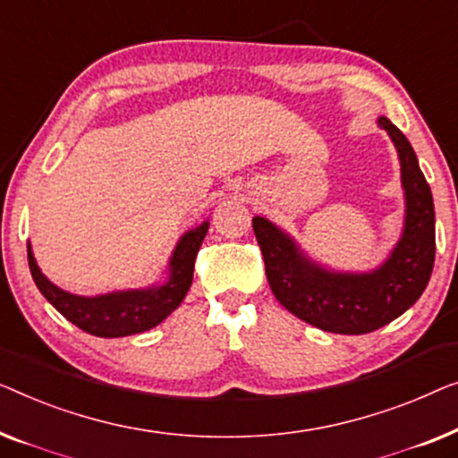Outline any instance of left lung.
I'll return each mask as SVG.
<instances>
[{"mask_svg":"<svg viewBox=\"0 0 458 458\" xmlns=\"http://www.w3.org/2000/svg\"><path fill=\"white\" fill-rule=\"evenodd\" d=\"M377 126L390 134L401 159L404 228L388 259L365 274L332 272L309 259L284 230L253 217L269 288L282 307L324 332L367 334L409 307L428 286L436 257V214L428 180L407 137L388 118Z\"/></svg>","mask_w":458,"mask_h":458,"instance_id":"1","label":"left lung"}]
</instances>
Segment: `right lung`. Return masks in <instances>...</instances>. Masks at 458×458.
Listing matches in <instances>:
<instances>
[{"mask_svg":"<svg viewBox=\"0 0 458 458\" xmlns=\"http://www.w3.org/2000/svg\"><path fill=\"white\" fill-rule=\"evenodd\" d=\"M209 222L192 228L180 238L174 249L170 266V278L164 284H156L140 291H120L99 296L70 294L45 278L38 269L33 250L29 244V267L41 294L60 311L68 321L87 334L101 338H122L132 334L147 332L170 315L189 293L195 272V259Z\"/></svg>","mask_w":458,"mask_h":458,"instance_id":"add662e5","label":"right lung"}]
</instances>
